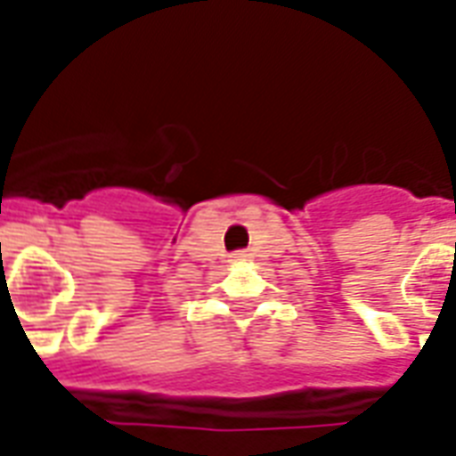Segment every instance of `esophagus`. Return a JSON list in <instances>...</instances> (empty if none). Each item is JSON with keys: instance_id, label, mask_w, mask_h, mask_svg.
Listing matches in <instances>:
<instances>
[{"instance_id": "esophagus-1", "label": "esophagus", "mask_w": 456, "mask_h": 456, "mask_svg": "<svg viewBox=\"0 0 456 456\" xmlns=\"http://www.w3.org/2000/svg\"><path fill=\"white\" fill-rule=\"evenodd\" d=\"M234 258H239V261H241V258H247V254L241 251V254H234Z\"/></svg>"}]
</instances>
